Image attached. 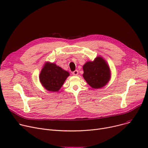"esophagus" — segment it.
Wrapping results in <instances>:
<instances>
[{"mask_svg": "<svg viewBox=\"0 0 148 148\" xmlns=\"http://www.w3.org/2000/svg\"><path fill=\"white\" fill-rule=\"evenodd\" d=\"M72 74H73V75H78V74H79V71H78V70H75V71H74L72 73Z\"/></svg>", "mask_w": 148, "mask_h": 148, "instance_id": "1", "label": "esophagus"}]
</instances>
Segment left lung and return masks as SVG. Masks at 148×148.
Returning a JSON list of instances; mask_svg holds the SVG:
<instances>
[{"mask_svg": "<svg viewBox=\"0 0 148 148\" xmlns=\"http://www.w3.org/2000/svg\"><path fill=\"white\" fill-rule=\"evenodd\" d=\"M83 68L84 79L92 88H101L110 80V68L101 57L86 62Z\"/></svg>", "mask_w": 148, "mask_h": 148, "instance_id": "left-lung-1", "label": "left lung"}]
</instances>
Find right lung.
Masks as SVG:
<instances>
[{"mask_svg":"<svg viewBox=\"0 0 148 148\" xmlns=\"http://www.w3.org/2000/svg\"><path fill=\"white\" fill-rule=\"evenodd\" d=\"M69 75L55 64L46 63L41 70L40 80L47 90L56 92L60 89Z\"/></svg>","mask_w":148,"mask_h":148,"instance_id":"add662e5","label":"right lung"}]
</instances>
